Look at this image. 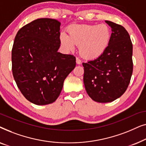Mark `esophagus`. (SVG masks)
Listing matches in <instances>:
<instances>
[{
  "label": "esophagus",
  "instance_id": "34e87169",
  "mask_svg": "<svg viewBox=\"0 0 146 146\" xmlns=\"http://www.w3.org/2000/svg\"><path fill=\"white\" fill-rule=\"evenodd\" d=\"M76 64H80L81 62H82L81 60L78 58H76Z\"/></svg>",
  "mask_w": 146,
  "mask_h": 146
}]
</instances>
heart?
<instances>
[{
  "label": "heart",
  "instance_id": "b5f03b06",
  "mask_svg": "<svg viewBox=\"0 0 146 146\" xmlns=\"http://www.w3.org/2000/svg\"><path fill=\"white\" fill-rule=\"evenodd\" d=\"M68 34L60 35L61 44L66 50L72 51L75 45L86 59L94 60L100 57L109 46L111 32L106 24L101 25H72L67 29Z\"/></svg>",
  "mask_w": 146,
  "mask_h": 146
}]
</instances>
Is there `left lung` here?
Returning a JSON list of instances; mask_svg holds the SVG:
<instances>
[{"mask_svg": "<svg viewBox=\"0 0 146 146\" xmlns=\"http://www.w3.org/2000/svg\"><path fill=\"white\" fill-rule=\"evenodd\" d=\"M111 28V38L103 55L87 63L84 84L90 97L97 102H111L123 94L133 72V46L122 26L106 21Z\"/></svg>", "mask_w": 146, "mask_h": 146, "instance_id": "left-lung-1", "label": "left lung"}]
</instances>
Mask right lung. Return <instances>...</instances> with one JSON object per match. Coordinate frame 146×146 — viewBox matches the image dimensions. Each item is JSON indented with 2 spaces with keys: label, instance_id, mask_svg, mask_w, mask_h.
<instances>
[{
  "label": "right lung",
  "instance_id": "obj_1",
  "mask_svg": "<svg viewBox=\"0 0 146 146\" xmlns=\"http://www.w3.org/2000/svg\"><path fill=\"white\" fill-rule=\"evenodd\" d=\"M60 23L43 18L18 31L12 49V70L20 91L36 105L53 103L64 81L76 66V58L58 52Z\"/></svg>",
  "mask_w": 146,
  "mask_h": 146
}]
</instances>
